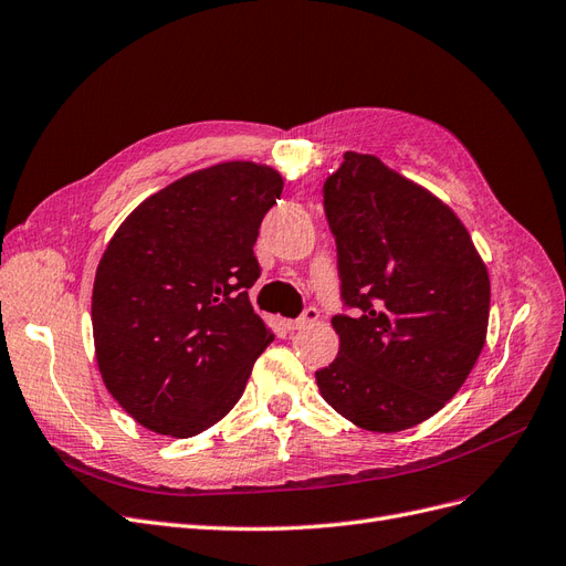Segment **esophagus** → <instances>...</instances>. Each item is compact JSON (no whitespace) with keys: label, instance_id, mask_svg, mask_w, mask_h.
<instances>
[{"label":"esophagus","instance_id":"esophagus-1","mask_svg":"<svg viewBox=\"0 0 566 566\" xmlns=\"http://www.w3.org/2000/svg\"><path fill=\"white\" fill-rule=\"evenodd\" d=\"M316 321H318V308H316V306H308V308H304V314H302L300 318H295V321H285V327H287V329H292V333H295V329H302V327L314 325Z\"/></svg>","mask_w":566,"mask_h":566}]
</instances>
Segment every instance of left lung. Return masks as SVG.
<instances>
[{"mask_svg": "<svg viewBox=\"0 0 566 566\" xmlns=\"http://www.w3.org/2000/svg\"><path fill=\"white\" fill-rule=\"evenodd\" d=\"M344 306L325 402L365 431L412 428L471 375L490 321V274L454 210L373 154L346 151L323 185Z\"/></svg>", "mask_w": 566, "mask_h": 566, "instance_id": "left-lung-1", "label": "left lung"}]
</instances>
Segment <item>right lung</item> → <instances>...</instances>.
<instances>
[{"mask_svg": "<svg viewBox=\"0 0 566 566\" xmlns=\"http://www.w3.org/2000/svg\"><path fill=\"white\" fill-rule=\"evenodd\" d=\"M283 178L224 161L151 193L116 229L95 271V360L112 398L154 433L191 438L245 391L271 344L248 290L252 245Z\"/></svg>", "mask_w": 566, "mask_h": 566, "instance_id": "add662e5", "label": "right lung"}]
</instances>
